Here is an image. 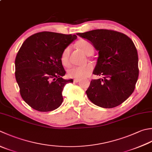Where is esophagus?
<instances>
[{"instance_id": "esophagus-1", "label": "esophagus", "mask_w": 152, "mask_h": 152, "mask_svg": "<svg viewBox=\"0 0 152 152\" xmlns=\"http://www.w3.org/2000/svg\"><path fill=\"white\" fill-rule=\"evenodd\" d=\"M80 81V79H77V78H75L74 80V82H75V83H77V82H79Z\"/></svg>"}]
</instances>
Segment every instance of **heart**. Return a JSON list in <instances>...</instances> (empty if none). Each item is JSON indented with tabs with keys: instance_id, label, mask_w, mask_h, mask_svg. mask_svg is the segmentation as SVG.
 I'll return each mask as SVG.
<instances>
[{
	"instance_id": "1",
	"label": "heart",
	"mask_w": 152,
	"mask_h": 152,
	"mask_svg": "<svg viewBox=\"0 0 152 152\" xmlns=\"http://www.w3.org/2000/svg\"><path fill=\"white\" fill-rule=\"evenodd\" d=\"M77 45L85 54L91 55L94 53V47L90 41L86 40H80L77 43ZM70 47H66L61 53V61L64 66L69 64V55ZM93 68L91 65H86L81 66H72L68 70V75L70 78L82 79L90 75Z\"/></svg>"
}]
</instances>
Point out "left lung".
Returning a JSON list of instances; mask_svg holds the SVG:
<instances>
[{"label": "left lung", "instance_id": "left-lung-1", "mask_svg": "<svg viewBox=\"0 0 152 152\" xmlns=\"http://www.w3.org/2000/svg\"><path fill=\"white\" fill-rule=\"evenodd\" d=\"M77 35L91 41L99 51L93 74L103 78L91 80L86 91L89 99L103 108L121 105L133 93L139 75L138 52L133 41L111 29H94Z\"/></svg>", "mask_w": 152, "mask_h": 152}]
</instances>
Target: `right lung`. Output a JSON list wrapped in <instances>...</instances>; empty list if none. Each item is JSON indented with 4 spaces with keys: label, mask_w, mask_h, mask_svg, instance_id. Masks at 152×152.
Listing matches in <instances>:
<instances>
[{
    "label": "right lung",
    "mask_w": 152,
    "mask_h": 152,
    "mask_svg": "<svg viewBox=\"0 0 152 152\" xmlns=\"http://www.w3.org/2000/svg\"><path fill=\"white\" fill-rule=\"evenodd\" d=\"M76 35L42 31L27 38L15 59V76L23 101L35 110L51 111L62 103V91L73 80L66 74L61 53Z\"/></svg>",
    "instance_id": "add662e5"
}]
</instances>
